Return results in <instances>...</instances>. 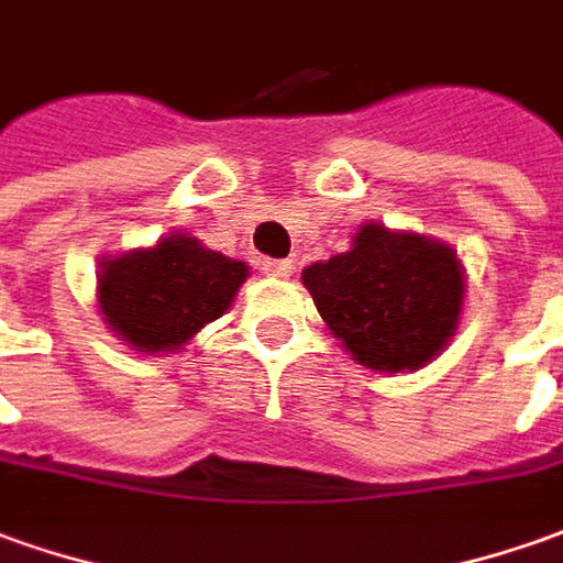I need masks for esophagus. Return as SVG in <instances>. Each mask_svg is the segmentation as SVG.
Here are the masks:
<instances>
[{
    "instance_id": "obj_1",
    "label": "esophagus",
    "mask_w": 563,
    "mask_h": 563,
    "mask_svg": "<svg viewBox=\"0 0 563 563\" xmlns=\"http://www.w3.org/2000/svg\"><path fill=\"white\" fill-rule=\"evenodd\" d=\"M262 274L274 277V280H286V277H292V262H286V258H267V262H262Z\"/></svg>"
}]
</instances>
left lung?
I'll list each match as a JSON object with an SVG mask.
<instances>
[{
  "label": "left lung",
  "mask_w": 563,
  "mask_h": 563,
  "mask_svg": "<svg viewBox=\"0 0 563 563\" xmlns=\"http://www.w3.org/2000/svg\"><path fill=\"white\" fill-rule=\"evenodd\" d=\"M330 332L369 369H422L456 335L465 271L456 250L422 233L363 224L351 250L301 271Z\"/></svg>",
  "instance_id": "8db88e82"
}]
</instances>
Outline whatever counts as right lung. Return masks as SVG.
I'll use <instances>...</instances> for the list:
<instances>
[{"mask_svg":"<svg viewBox=\"0 0 563 563\" xmlns=\"http://www.w3.org/2000/svg\"><path fill=\"white\" fill-rule=\"evenodd\" d=\"M246 277V262L206 250L200 240L175 231L151 250L104 258L98 308L125 345L166 354L228 311Z\"/></svg>","mask_w":563,"mask_h":563,"instance_id":"add662e5","label":"right lung"}]
</instances>
